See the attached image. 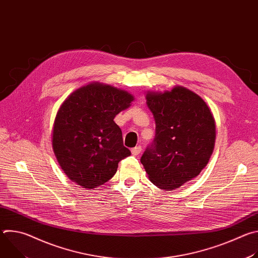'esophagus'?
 I'll list each match as a JSON object with an SVG mask.
<instances>
[{
  "instance_id": "esophagus-1",
  "label": "esophagus",
  "mask_w": 258,
  "mask_h": 258,
  "mask_svg": "<svg viewBox=\"0 0 258 258\" xmlns=\"http://www.w3.org/2000/svg\"><path fill=\"white\" fill-rule=\"evenodd\" d=\"M142 152V146H137L135 148L132 149V154L133 155H139Z\"/></svg>"
}]
</instances>
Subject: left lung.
Returning <instances> with one entry per match:
<instances>
[{"instance_id": "obj_1", "label": "left lung", "mask_w": 258, "mask_h": 258, "mask_svg": "<svg viewBox=\"0 0 258 258\" xmlns=\"http://www.w3.org/2000/svg\"><path fill=\"white\" fill-rule=\"evenodd\" d=\"M146 99L156 127L141 162L155 186L171 191L196 177L208 163L214 148V118L206 103L185 88L150 93Z\"/></svg>"}]
</instances>
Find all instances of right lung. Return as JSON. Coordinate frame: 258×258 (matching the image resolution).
<instances>
[{"mask_svg": "<svg viewBox=\"0 0 258 258\" xmlns=\"http://www.w3.org/2000/svg\"><path fill=\"white\" fill-rule=\"evenodd\" d=\"M133 100L125 91L92 84L63 102L55 118L52 143L61 168L71 180L83 188H97L131 155L114 117Z\"/></svg>", "mask_w": 258, "mask_h": 258, "instance_id": "obj_1", "label": "right lung"}]
</instances>
